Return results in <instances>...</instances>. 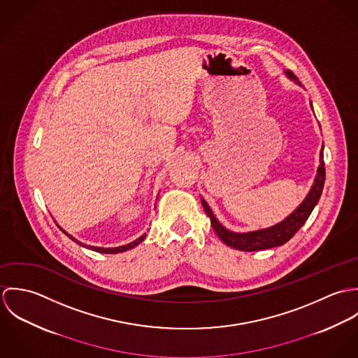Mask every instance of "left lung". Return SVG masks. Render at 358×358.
Masks as SVG:
<instances>
[{
    "label": "left lung",
    "mask_w": 358,
    "mask_h": 358,
    "mask_svg": "<svg viewBox=\"0 0 358 358\" xmlns=\"http://www.w3.org/2000/svg\"><path fill=\"white\" fill-rule=\"evenodd\" d=\"M285 74L288 78L294 80L298 85H301V81L298 77L291 71L285 70ZM324 150V146H322ZM321 150L320 153V165L317 168V175L314 179V183L303 200V203L299 205L288 217H285L282 222L256 231H250V233H233L223 227L217 219L213 216L210 208L201 200L203 206H204L206 215L210 219V224L217 234V237L229 247L238 250V251H247V252H254V251H263L274 247L284 245L287 241H289L298 230L306 223L307 217L313 212L314 206L318 203L322 189H324V182H325V165H324V152Z\"/></svg>",
    "instance_id": "obj_1"
}]
</instances>
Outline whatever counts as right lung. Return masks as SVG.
Masks as SVG:
<instances>
[{"instance_id":"1","label":"right lung","mask_w":358,"mask_h":358,"mask_svg":"<svg viewBox=\"0 0 358 358\" xmlns=\"http://www.w3.org/2000/svg\"><path fill=\"white\" fill-rule=\"evenodd\" d=\"M63 233H66L64 230H62ZM67 234V233H66ZM73 241H76L78 245H83V247H87L88 250H92V251H95V252H101V254H118V252H124V251H128V250H132V248H135L136 245H139L143 240H145V237H146V234H143L142 237H139L138 240H135V241H132V243H129V244H127V245H122V247H117V248H99V247H91V245H84V244H81L80 241H77L76 238H73L70 234H67Z\"/></svg>"}]
</instances>
